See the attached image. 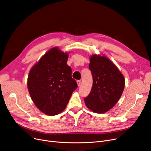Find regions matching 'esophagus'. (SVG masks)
<instances>
[{
	"label": "esophagus",
	"instance_id": "obj_1",
	"mask_svg": "<svg viewBox=\"0 0 151 151\" xmlns=\"http://www.w3.org/2000/svg\"><path fill=\"white\" fill-rule=\"evenodd\" d=\"M76 83H77L78 86H81V81H80V80H78V81H76Z\"/></svg>",
	"mask_w": 151,
	"mask_h": 151
}]
</instances>
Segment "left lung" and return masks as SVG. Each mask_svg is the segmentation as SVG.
Instances as JSON below:
<instances>
[{
    "instance_id": "obj_1",
    "label": "left lung",
    "mask_w": 151,
    "mask_h": 151,
    "mask_svg": "<svg viewBox=\"0 0 151 151\" xmlns=\"http://www.w3.org/2000/svg\"><path fill=\"white\" fill-rule=\"evenodd\" d=\"M93 84L85 104L92 112L101 114L114 106L125 87V78L114 63L104 54L90 56Z\"/></svg>"
}]
</instances>
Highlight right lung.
<instances>
[{"instance_id": "1", "label": "right lung", "mask_w": 151, "mask_h": 151, "mask_svg": "<svg viewBox=\"0 0 151 151\" xmlns=\"http://www.w3.org/2000/svg\"><path fill=\"white\" fill-rule=\"evenodd\" d=\"M68 58V52L53 47L29 71L27 89L30 97L37 108L47 116L62 113L78 87L67 64Z\"/></svg>"}]
</instances>
